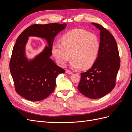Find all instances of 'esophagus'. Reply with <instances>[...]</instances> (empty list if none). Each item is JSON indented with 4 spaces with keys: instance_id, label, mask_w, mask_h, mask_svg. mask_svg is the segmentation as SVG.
<instances>
[{
    "instance_id": "1",
    "label": "esophagus",
    "mask_w": 132,
    "mask_h": 132,
    "mask_svg": "<svg viewBox=\"0 0 132 132\" xmlns=\"http://www.w3.org/2000/svg\"><path fill=\"white\" fill-rule=\"evenodd\" d=\"M65 73L67 74H73V73L72 72V71H69L68 70H67L66 71H65Z\"/></svg>"
}]
</instances>
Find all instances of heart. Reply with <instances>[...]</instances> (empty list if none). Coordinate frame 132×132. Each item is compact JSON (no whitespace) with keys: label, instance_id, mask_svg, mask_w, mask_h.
I'll return each mask as SVG.
<instances>
[{"label":"heart","instance_id":"1","mask_svg":"<svg viewBox=\"0 0 132 132\" xmlns=\"http://www.w3.org/2000/svg\"><path fill=\"white\" fill-rule=\"evenodd\" d=\"M62 43H55L52 52L58 64L64 67L71 57L70 67L78 69H89L98 57L100 42L96 35L81 29H75L63 35Z\"/></svg>","mask_w":132,"mask_h":132}]
</instances>
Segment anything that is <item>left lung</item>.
Segmentation results:
<instances>
[{
    "mask_svg": "<svg viewBox=\"0 0 132 132\" xmlns=\"http://www.w3.org/2000/svg\"><path fill=\"white\" fill-rule=\"evenodd\" d=\"M100 31V49L97 60L86 72L81 74L78 89L85 96L99 98L109 94L116 85L120 58L113 35L102 26L92 23Z\"/></svg>",
    "mask_w": 132,
    "mask_h": 132,
    "instance_id": "1",
    "label": "left lung"
}]
</instances>
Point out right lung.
I'll return each mask as SVG.
<instances>
[{
    "mask_svg": "<svg viewBox=\"0 0 132 132\" xmlns=\"http://www.w3.org/2000/svg\"><path fill=\"white\" fill-rule=\"evenodd\" d=\"M66 23L34 24L27 27L18 37L10 61V71L16 93L28 100L38 101L46 98L54 91L55 79L65 70L50 58L54 39ZM45 38L46 46L41 53L28 61L25 55V46L28 37Z\"/></svg>",
    "mask_w": 132,
    "mask_h": 132,
    "instance_id": "add662e5",
    "label": "right lung"
}]
</instances>
